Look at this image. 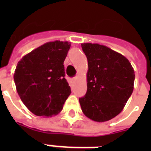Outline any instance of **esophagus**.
<instances>
[{"instance_id":"34e87169","label":"esophagus","mask_w":151,"mask_h":151,"mask_svg":"<svg viewBox=\"0 0 151 151\" xmlns=\"http://www.w3.org/2000/svg\"><path fill=\"white\" fill-rule=\"evenodd\" d=\"M77 78H78V77H76V78H75V79H77Z\"/></svg>"}]
</instances>
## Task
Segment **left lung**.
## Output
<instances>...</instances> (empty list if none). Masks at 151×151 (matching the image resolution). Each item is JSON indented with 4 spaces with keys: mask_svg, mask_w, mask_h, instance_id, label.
Wrapping results in <instances>:
<instances>
[{
    "mask_svg": "<svg viewBox=\"0 0 151 151\" xmlns=\"http://www.w3.org/2000/svg\"><path fill=\"white\" fill-rule=\"evenodd\" d=\"M88 59L87 92L79 99L82 112L104 122L122 112L133 92L135 72L129 59L106 46L81 44Z\"/></svg>",
    "mask_w": 151,
    "mask_h": 151,
    "instance_id": "1",
    "label": "left lung"
}]
</instances>
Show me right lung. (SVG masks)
Returning <instances> with one entry per match:
<instances>
[{
    "mask_svg": "<svg viewBox=\"0 0 151 151\" xmlns=\"http://www.w3.org/2000/svg\"><path fill=\"white\" fill-rule=\"evenodd\" d=\"M70 48L68 41L48 42L18 63L14 73L16 90L34 114L45 117L58 114L70 95L63 65Z\"/></svg>",
    "mask_w": 151,
    "mask_h": 151,
    "instance_id": "right-lung-1",
    "label": "right lung"
}]
</instances>
